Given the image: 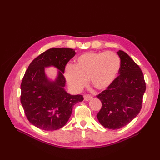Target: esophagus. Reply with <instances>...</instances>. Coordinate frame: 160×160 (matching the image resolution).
<instances>
[{
  "instance_id": "34e87169",
  "label": "esophagus",
  "mask_w": 160,
  "mask_h": 160,
  "mask_svg": "<svg viewBox=\"0 0 160 160\" xmlns=\"http://www.w3.org/2000/svg\"><path fill=\"white\" fill-rule=\"evenodd\" d=\"M93 97H92L91 95H84V100L85 101H90L91 99H92Z\"/></svg>"
}]
</instances>
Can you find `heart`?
I'll return each instance as SVG.
<instances>
[{"label":"heart","mask_w":160,"mask_h":160,"mask_svg":"<svg viewBox=\"0 0 160 160\" xmlns=\"http://www.w3.org/2000/svg\"><path fill=\"white\" fill-rule=\"evenodd\" d=\"M120 66V59L115 52H88L77 58L73 67H67L65 77L74 91L83 89L88 78L94 88L103 90L116 79Z\"/></svg>","instance_id":"b5f03b06"}]
</instances>
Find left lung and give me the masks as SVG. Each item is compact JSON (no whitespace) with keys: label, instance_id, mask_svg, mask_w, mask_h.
Wrapping results in <instances>:
<instances>
[{"label":"left lung","instance_id":"1","mask_svg":"<svg viewBox=\"0 0 160 160\" xmlns=\"http://www.w3.org/2000/svg\"><path fill=\"white\" fill-rule=\"evenodd\" d=\"M119 75L97 98L102 106L97 115L99 123L109 129H118L130 123L142 109L146 86L143 74L126 52L119 51Z\"/></svg>","mask_w":160,"mask_h":160}]
</instances>
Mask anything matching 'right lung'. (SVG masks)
I'll return each mask as SVG.
<instances>
[{"label":"right lung","mask_w":160,"mask_h":160,"mask_svg":"<svg viewBox=\"0 0 160 160\" xmlns=\"http://www.w3.org/2000/svg\"><path fill=\"white\" fill-rule=\"evenodd\" d=\"M75 55L69 48H52L34 59L27 69L21 85V103L26 117L35 127L57 130L68 122L73 106L83 100L81 95H71L65 90V66ZM59 69L57 79L51 82L44 67Z\"/></svg>","instance_id":"1"}]
</instances>
